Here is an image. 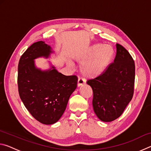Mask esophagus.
I'll return each mask as SVG.
<instances>
[{
  "instance_id": "1",
  "label": "esophagus",
  "mask_w": 151,
  "mask_h": 151,
  "mask_svg": "<svg viewBox=\"0 0 151 151\" xmlns=\"http://www.w3.org/2000/svg\"><path fill=\"white\" fill-rule=\"evenodd\" d=\"M86 83V81L84 78H78V82H77V86H81V85H85Z\"/></svg>"
}]
</instances>
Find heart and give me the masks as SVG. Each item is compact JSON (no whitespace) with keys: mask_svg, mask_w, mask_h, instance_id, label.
Returning a JSON list of instances; mask_svg holds the SVG:
<instances>
[{"mask_svg":"<svg viewBox=\"0 0 151 151\" xmlns=\"http://www.w3.org/2000/svg\"><path fill=\"white\" fill-rule=\"evenodd\" d=\"M113 54V49L110 45L94 44L82 54L75 56L74 58L81 63L80 70L84 76L89 78H95L105 73ZM68 65L72 66L70 63Z\"/></svg>","mask_w":151,"mask_h":151,"instance_id":"b5f03b06","label":"heart"}]
</instances>
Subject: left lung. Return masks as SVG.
I'll list each match as a JSON object with an SVG mask.
<instances>
[{
  "instance_id": "1",
  "label": "left lung",
  "mask_w": 151,
  "mask_h": 151,
  "mask_svg": "<svg viewBox=\"0 0 151 151\" xmlns=\"http://www.w3.org/2000/svg\"><path fill=\"white\" fill-rule=\"evenodd\" d=\"M116 55L105 73L87 83L93 91V106L103 122L118 119L133 96L135 77L134 60L129 52L116 44Z\"/></svg>"
}]
</instances>
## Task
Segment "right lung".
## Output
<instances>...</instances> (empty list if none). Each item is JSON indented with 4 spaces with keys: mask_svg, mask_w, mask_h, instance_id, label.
Wrapping results in <instances>:
<instances>
[{
    "mask_svg": "<svg viewBox=\"0 0 151 151\" xmlns=\"http://www.w3.org/2000/svg\"><path fill=\"white\" fill-rule=\"evenodd\" d=\"M55 54L44 41L33 43L20 58L18 86L20 99L34 118L44 124L57 122L65 112L68 99L77 86L75 75L58 72L49 60V68H38L35 59Z\"/></svg>",
    "mask_w": 151,
    "mask_h": 151,
    "instance_id": "1",
    "label": "right lung"
}]
</instances>
